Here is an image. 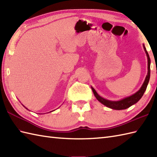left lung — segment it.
<instances>
[{
	"label": "left lung",
	"instance_id": "left-lung-1",
	"mask_svg": "<svg viewBox=\"0 0 157 157\" xmlns=\"http://www.w3.org/2000/svg\"><path fill=\"white\" fill-rule=\"evenodd\" d=\"M144 49L145 51V52L146 54V56H147V59H148V73L147 75H146L145 80L143 83V84L142 86V87L139 90L136 92L135 94H134L132 96H128V97H126L125 98H123L121 101H109V100H106L104 98L101 97V96H99L98 94V93L96 92L95 90L91 87L92 92L94 93V94L95 96V97L98 101L101 102L102 105H104L105 106H107L109 108H111L112 109H115V110H123V109H126L129 108V106H131L132 105L136 104V102H138L140 101L143 94H144V92L146 91V88H147L148 84L149 82V79H150V76H151V59H150L149 55L148 52L146 51V49L145 48V46L144 45Z\"/></svg>",
	"mask_w": 157,
	"mask_h": 157
}]
</instances>
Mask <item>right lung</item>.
<instances>
[{
	"label": "right lung",
	"mask_w": 157,
	"mask_h": 157,
	"mask_svg": "<svg viewBox=\"0 0 157 157\" xmlns=\"http://www.w3.org/2000/svg\"><path fill=\"white\" fill-rule=\"evenodd\" d=\"M24 107H25V106H24ZM25 109H27V108H25Z\"/></svg>",
	"instance_id": "1"
}]
</instances>
